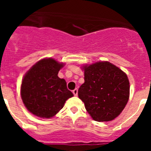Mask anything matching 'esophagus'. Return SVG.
Masks as SVG:
<instances>
[{"label":"esophagus","instance_id":"34e87169","mask_svg":"<svg viewBox=\"0 0 151 151\" xmlns=\"http://www.w3.org/2000/svg\"><path fill=\"white\" fill-rule=\"evenodd\" d=\"M73 94H74L75 96L78 95V89H77V88L74 89V90L73 91Z\"/></svg>","mask_w":151,"mask_h":151}]
</instances>
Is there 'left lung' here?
I'll list each match as a JSON object with an SVG mask.
<instances>
[{"label":"left lung","instance_id":"8db88e82","mask_svg":"<svg viewBox=\"0 0 151 151\" xmlns=\"http://www.w3.org/2000/svg\"><path fill=\"white\" fill-rule=\"evenodd\" d=\"M85 82L78 95L94 120L108 122L116 118L127 104L129 81L120 69L107 61L83 66Z\"/></svg>","mask_w":151,"mask_h":151}]
</instances>
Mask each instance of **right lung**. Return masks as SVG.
<instances>
[{"instance_id":"add662e5","label":"right lung","mask_w":151,"mask_h":151,"mask_svg":"<svg viewBox=\"0 0 151 151\" xmlns=\"http://www.w3.org/2000/svg\"><path fill=\"white\" fill-rule=\"evenodd\" d=\"M53 58L36 63L25 75L21 85V97L30 113L41 118H50L73 96L63 78L58 77L63 66Z\"/></svg>"}]
</instances>
